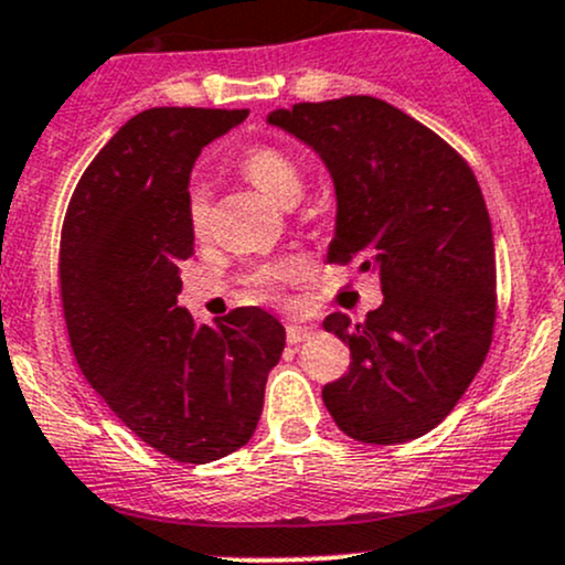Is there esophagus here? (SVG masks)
Returning <instances> with one entry per match:
<instances>
[{"label": "esophagus", "instance_id": "esophagus-1", "mask_svg": "<svg viewBox=\"0 0 565 565\" xmlns=\"http://www.w3.org/2000/svg\"><path fill=\"white\" fill-rule=\"evenodd\" d=\"M313 334H316L313 324H300V321H289V324H287V343L289 345L302 343V340L313 338Z\"/></svg>", "mask_w": 565, "mask_h": 565}]
</instances>
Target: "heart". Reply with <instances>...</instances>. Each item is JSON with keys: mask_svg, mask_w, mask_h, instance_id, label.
I'll return each instance as SVG.
<instances>
[{"mask_svg": "<svg viewBox=\"0 0 565 565\" xmlns=\"http://www.w3.org/2000/svg\"><path fill=\"white\" fill-rule=\"evenodd\" d=\"M241 173L278 206H295L306 190V173H302L300 163L278 147L252 150L241 160ZM209 216H212V201H209L206 188H192L188 198V222L195 238H203L209 233ZM306 259L281 257L257 265L246 281H249L252 297H257V300H281L284 284L297 281V278L306 276Z\"/></svg>", "mask_w": 565, "mask_h": 565, "instance_id": "obj_1", "label": "heart"}]
</instances>
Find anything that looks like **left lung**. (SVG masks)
Here are the masks:
<instances>
[{
  "label": "left lung",
  "instance_id": "left-lung-1",
  "mask_svg": "<svg viewBox=\"0 0 565 565\" xmlns=\"http://www.w3.org/2000/svg\"><path fill=\"white\" fill-rule=\"evenodd\" d=\"M268 122L313 147L332 173L330 263L356 259L381 278L383 306L367 319H324L351 349L349 373L321 388L327 411L359 443L431 431L493 338V231L472 169L431 128L373 96L302 102Z\"/></svg>",
  "mask_w": 565,
  "mask_h": 565
}]
</instances>
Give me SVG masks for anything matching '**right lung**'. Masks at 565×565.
I'll use <instances>...</instances> for the list:
<instances>
[{
	"label": "right lung",
	"mask_w": 565,
	"mask_h": 565,
	"mask_svg": "<svg viewBox=\"0 0 565 565\" xmlns=\"http://www.w3.org/2000/svg\"><path fill=\"white\" fill-rule=\"evenodd\" d=\"M246 109L154 107L131 117L79 177L61 231V302L85 381L154 450L209 463L252 439L284 327L235 308L198 327L177 306L195 252V158Z\"/></svg>",
	"instance_id": "1"
}]
</instances>
